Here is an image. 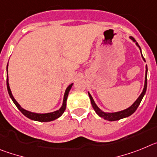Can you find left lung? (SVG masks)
I'll return each mask as SVG.
<instances>
[{
    "label": "left lung",
    "mask_w": 157,
    "mask_h": 157,
    "mask_svg": "<svg viewBox=\"0 0 157 157\" xmlns=\"http://www.w3.org/2000/svg\"><path fill=\"white\" fill-rule=\"evenodd\" d=\"M129 39H131L133 43H135L136 46H137V47L139 48V50H140V52H141V57H142L143 60H144V62H145V60H144V57H143V55H142V53H141V47H140V46L138 45V43H137V42H136L135 39H133V37H131V36L129 37ZM147 73H148V68H147V65H146V66H145V77H144V88H143V90H142V92H141V95H139L138 98L136 99L135 102H134V103H133V104L130 106V107H129L128 108L125 109V110H122V111H117V112H105V111H102L101 109L99 108L97 105H96V103H95L93 98H92V96L91 95V94L89 93V92H88V95H89L90 100H91V103H92V107H93V109L95 110V113H96V114H97L99 117H101V118H104L105 120H107V121H111H111H117V120L122 119V118H127V117L130 116L132 114H133V113L135 112V111L137 109V107H138V106L140 105V103H141V100H142L143 97H144V94H145V92H146V89H147Z\"/></svg>",
    "instance_id": "obj_1"
}]
</instances>
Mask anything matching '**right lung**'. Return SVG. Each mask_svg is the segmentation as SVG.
I'll list each match as a JSON object with an SVG mask.
<instances>
[{
  "mask_svg": "<svg viewBox=\"0 0 157 157\" xmlns=\"http://www.w3.org/2000/svg\"><path fill=\"white\" fill-rule=\"evenodd\" d=\"M8 65H9V62H8V65H7V88H8V92H9V96L12 99V100L13 101V103H15L17 108L21 111V113L24 115H25L27 118H30V119L33 120V121H37V122H50V121H54V120L57 119L59 117H61L62 115V114L65 111V108H66V101H67L68 95H69V92L70 91L71 88L73 86V83H72L71 84H69V86L66 88L65 89V94H64L63 97V102H62V107H60L58 110L55 111H53V112H49V113H35V112H31V111H27L25 109H24L23 107L19 104V103L15 99L14 96L13 95V93L11 92L10 87H9V75H8Z\"/></svg>",
  "mask_w": 157,
  "mask_h": 157,
  "instance_id": "add662e5",
  "label": "right lung"
}]
</instances>
